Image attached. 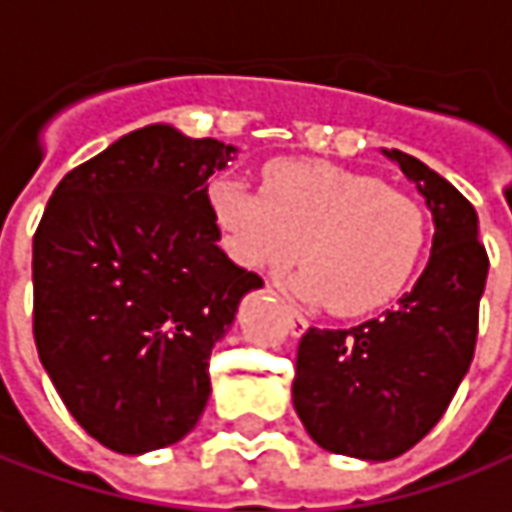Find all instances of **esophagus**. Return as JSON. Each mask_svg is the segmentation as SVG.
I'll return each mask as SVG.
<instances>
[{
    "mask_svg": "<svg viewBox=\"0 0 512 512\" xmlns=\"http://www.w3.org/2000/svg\"><path fill=\"white\" fill-rule=\"evenodd\" d=\"M286 312H289V323H292V335H303V332H306V326H309V321L300 315L295 306H286Z\"/></svg>",
    "mask_w": 512,
    "mask_h": 512,
    "instance_id": "obj_1",
    "label": "esophagus"
}]
</instances>
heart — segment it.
Masks as SVG:
<instances>
[{"mask_svg": "<svg viewBox=\"0 0 512 512\" xmlns=\"http://www.w3.org/2000/svg\"><path fill=\"white\" fill-rule=\"evenodd\" d=\"M209 206L243 269L278 272L300 252L295 292L344 318L389 306L430 246V217L415 197L329 163H275L263 191L214 180Z\"/></svg>", "mask_w": 512, "mask_h": 512, "instance_id": "heart-1", "label": "heart"}]
</instances>
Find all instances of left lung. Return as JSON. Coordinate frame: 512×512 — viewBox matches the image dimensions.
Masks as SVG:
<instances>
[{"label":"left lung","instance_id":"left-lung-1","mask_svg":"<svg viewBox=\"0 0 512 512\" xmlns=\"http://www.w3.org/2000/svg\"><path fill=\"white\" fill-rule=\"evenodd\" d=\"M435 220L424 275L398 306L352 329H309L292 401L306 433L338 456L387 461L415 447L450 407L478 338L487 249L470 200L404 151H384Z\"/></svg>","mask_w":512,"mask_h":512}]
</instances>
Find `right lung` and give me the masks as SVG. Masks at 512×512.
<instances>
[{
    "mask_svg": "<svg viewBox=\"0 0 512 512\" xmlns=\"http://www.w3.org/2000/svg\"><path fill=\"white\" fill-rule=\"evenodd\" d=\"M220 140L145 125L68 171L34 234V341L77 424L140 456L194 430L209 358L263 286L217 246L209 177Z\"/></svg>",
    "mask_w": 512,
    "mask_h": 512,
    "instance_id": "1",
    "label": "right lung"
}]
</instances>
